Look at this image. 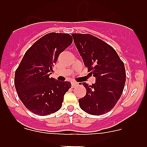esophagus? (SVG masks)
Masks as SVG:
<instances>
[{"instance_id": "1", "label": "esophagus", "mask_w": 147, "mask_h": 147, "mask_svg": "<svg viewBox=\"0 0 147 147\" xmlns=\"http://www.w3.org/2000/svg\"><path fill=\"white\" fill-rule=\"evenodd\" d=\"M76 86H78L77 82H71V87H72L73 88H76Z\"/></svg>"}]
</instances>
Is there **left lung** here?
Here are the masks:
<instances>
[{
	"instance_id": "8db88e82",
	"label": "left lung",
	"mask_w": 147,
	"mask_h": 147,
	"mask_svg": "<svg viewBox=\"0 0 147 147\" xmlns=\"http://www.w3.org/2000/svg\"><path fill=\"white\" fill-rule=\"evenodd\" d=\"M71 35L88 71L96 77L95 84L83 83L86 95L79 99L80 108L93 115L107 113L115 107L124 90V62L113 48L101 39L90 34Z\"/></svg>"
}]
</instances>
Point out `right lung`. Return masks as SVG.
Listing matches in <instances>:
<instances>
[{
  "mask_svg": "<svg viewBox=\"0 0 147 147\" xmlns=\"http://www.w3.org/2000/svg\"><path fill=\"white\" fill-rule=\"evenodd\" d=\"M73 42L68 34L49 33L26 51L15 71L18 96L27 109L39 115L54 113L62 107L70 82L49 77L59 55Z\"/></svg>",
  "mask_w": 147,
  "mask_h": 147,
  "instance_id": "add662e5",
  "label": "right lung"
}]
</instances>
